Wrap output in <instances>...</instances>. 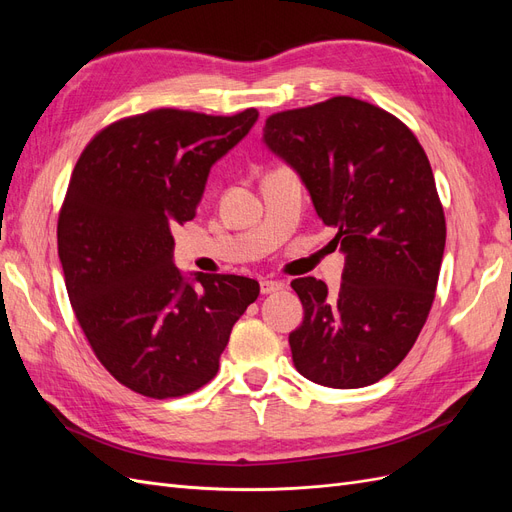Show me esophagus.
I'll return each mask as SVG.
<instances>
[{"label": "esophagus", "instance_id": "obj_1", "mask_svg": "<svg viewBox=\"0 0 512 512\" xmlns=\"http://www.w3.org/2000/svg\"><path fill=\"white\" fill-rule=\"evenodd\" d=\"M284 290L282 282H273V280H262L260 282V292L262 294H273V292H280Z\"/></svg>", "mask_w": 512, "mask_h": 512}]
</instances>
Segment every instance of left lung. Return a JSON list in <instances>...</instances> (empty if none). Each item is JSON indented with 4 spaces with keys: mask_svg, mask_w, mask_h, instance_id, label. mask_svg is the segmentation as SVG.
Segmentation results:
<instances>
[{
    "mask_svg": "<svg viewBox=\"0 0 512 512\" xmlns=\"http://www.w3.org/2000/svg\"><path fill=\"white\" fill-rule=\"evenodd\" d=\"M265 143L346 254L339 292L316 277L290 284L305 312L292 363L331 389L374 384L406 359L436 297L446 220L425 149L404 121L350 96L271 115Z\"/></svg>",
    "mask_w": 512,
    "mask_h": 512,
    "instance_id": "obj_1",
    "label": "left lung"
}]
</instances>
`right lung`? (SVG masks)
<instances>
[{
    "label": "right lung",
    "instance_id": "add662e5",
    "mask_svg": "<svg viewBox=\"0 0 512 512\" xmlns=\"http://www.w3.org/2000/svg\"><path fill=\"white\" fill-rule=\"evenodd\" d=\"M256 108H179L119 119L83 149L57 222L66 290L87 342L130 391L170 399L218 374L235 322L260 286L173 262L170 228L194 220L211 166L252 130Z\"/></svg>",
    "mask_w": 512,
    "mask_h": 512
}]
</instances>
